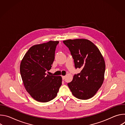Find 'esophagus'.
Segmentation results:
<instances>
[{"label":"esophagus","mask_w":125,"mask_h":125,"mask_svg":"<svg viewBox=\"0 0 125 125\" xmlns=\"http://www.w3.org/2000/svg\"><path fill=\"white\" fill-rule=\"evenodd\" d=\"M62 80H64L65 79V76H62Z\"/></svg>","instance_id":"obj_1"}]
</instances>
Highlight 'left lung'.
Listing matches in <instances>:
<instances>
[{
  "mask_svg": "<svg viewBox=\"0 0 125 125\" xmlns=\"http://www.w3.org/2000/svg\"><path fill=\"white\" fill-rule=\"evenodd\" d=\"M63 42L71 52L75 68L82 69L80 73L74 75L68 86L77 98L86 100L92 98L104 81L105 64L99 50L85 39L68 40Z\"/></svg>",
  "mask_w": 125,
  "mask_h": 125,
  "instance_id": "left-lung-1",
  "label": "left lung"
}]
</instances>
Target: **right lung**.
Returning <instances> with one entry per match:
<instances>
[{
  "label": "right lung",
  "mask_w": 125,
  "mask_h": 125,
  "mask_svg": "<svg viewBox=\"0 0 125 125\" xmlns=\"http://www.w3.org/2000/svg\"><path fill=\"white\" fill-rule=\"evenodd\" d=\"M58 41L35 45L26 53L20 64V73L26 91L35 100L48 102L57 95L62 84L61 76L46 72L54 60Z\"/></svg>",
  "instance_id": "1"
}]
</instances>
